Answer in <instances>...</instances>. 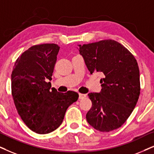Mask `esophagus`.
Here are the masks:
<instances>
[{"label": "esophagus", "mask_w": 154, "mask_h": 154, "mask_svg": "<svg viewBox=\"0 0 154 154\" xmlns=\"http://www.w3.org/2000/svg\"><path fill=\"white\" fill-rule=\"evenodd\" d=\"M87 97L86 94H80V93H79V100H82V99L85 98V97Z\"/></svg>", "instance_id": "esophagus-1"}]
</instances>
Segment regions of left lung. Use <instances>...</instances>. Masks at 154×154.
Returning a JSON list of instances; mask_svg holds the SVG:
<instances>
[{"instance_id":"8db88e82","label":"left lung","mask_w":154,"mask_h":154,"mask_svg":"<svg viewBox=\"0 0 154 154\" xmlns=\"http://www.w3.org/2000/svg\"><path fill=\"white\" fill-rule=\"evenodd\" d=\"M79 54L91 74L99 72L102 89L88 94L92 106L86 115L95 129L109 132L123 125L139 100V69L125 47L113 40L79 45Z\"/></svg>"}]
</instances>
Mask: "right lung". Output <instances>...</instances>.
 <instances>
[{"mask_svg":"<svg viewBox=\"0 0 154 154\" xmlns=\"http://www.w3.org/2000/svg\"><path fill=\"white\" fill-rule=\"evenodd\" d=\"M60 47L41 44L30 47L15 61L11 75V89L15 107L29 129L49 134L61 125L67 109L78 100L73 91L60 93L50 89Z\"/></svg>","mask_w":154,"mask_h":154,"instance_id":"right-lung-1","label":"right lung"}]
</instances>
